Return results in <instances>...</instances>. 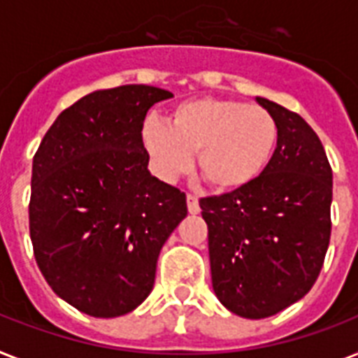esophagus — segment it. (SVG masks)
Returning <instances> with one entry per match:
<instances>
[{
	"label": "esophagus",
	"instance_id": "esophagus-1",
	"mask_svg": "<svg viewBox=\"0 0 358 358\" xmlns=\"http://www.w3.org/2000/svg\"><path fill=\"white\" fill-rule=\"evenodd\" d=\"M187 209L191 215L200 213V206H199V199L194 196V194H187Z\"/></svg>",
	"mask_w": 358,
	"mask_h": 358
}]
</instances>
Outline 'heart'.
<instances>
[{"instance_id": "b5f03b06", "label": "heart", "mask_w": 358, "mask_h": 358, "mask_svg": "<svg viewBox=\"0 0 358 358\" xmlns=\"http://www.w3.org/2000/svg\"><path fill=\"white\" fill-rule=\"evenodd\" d=\"M143 143L162 178L187 171L191 152L196 150V169L206 184L234 191L257 178L268 165L278 143V123L257 104L194 99L171 112L169 124L145 121Z\"/></svg>"}]
</instances>
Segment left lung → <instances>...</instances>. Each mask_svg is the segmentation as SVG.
Returning <instances> with one entry per match:
<instances>
[{"label": "left lung", "mask_w": 358, "mask_h": 358, "mask_svg": "<svg viewBox=\"0 0 358 358\" xmlns=\"http://www.w3.org/2000/svg\"><path fill=\"white\" fill-rule=\"evenodd\" d=\"M257 103L278 123L268 165L245 187L200 199L215 294L252 320L313 289L329 246L333 199V171L315 130L281 104Z\"/></svg>", "instance_id": "obj_1"}]
</instances>
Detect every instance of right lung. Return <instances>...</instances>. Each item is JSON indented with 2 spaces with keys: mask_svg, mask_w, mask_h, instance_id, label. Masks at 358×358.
I'll use <instances>...</instances> for the list:
<instances>
[{
  "mask_svg": "<svg viewBox=\"0 0 358 358\" xmlns=\"http://www.w3.org/2000/svg\"><path fill=\"white\" fill-rule=\"evenodd\" d=\"M167 90L127 84L64 110L33 158L34 259L62 300L95 318L150 294L165 241L187 215L185 193L150 176L145 115Z\"/></svg>",
  "mask_w": 358,
  "mask_h": 358,
  "instance_id": "1",
  "label": "right lung"
}]
</instances>
